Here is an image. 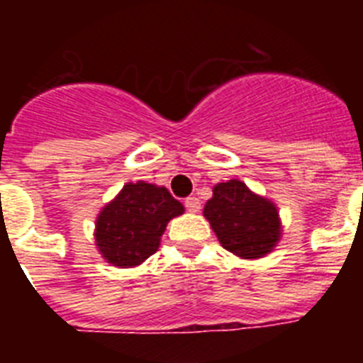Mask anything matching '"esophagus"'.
Wrapping results in <instances>:
<instances>
[{
	"label": "esophagus",
	"mask_w": 363,
	"mask_h": 363,
	"mask_svg": "<svg viewBox=\"0 0 363 363\" xmlns=\"http://www.w3.org/2000/svg\"><path fill=\"white\" fill-rule=\"evenodd\" d=\"M184 207H186V211H190V213H198V211L201 209V201H199L198 198H186L184 199Z\"/></svg>",
	"instance_id": "esophagus-1"
}]
</instances>
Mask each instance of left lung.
Segmentation results:
<instances>
[{
	"label": "left lung",
	"instance_id": "1",
	"mask_svg": "<svg viewBox=\"0 0 363 363\" xmlns=\"http://www.w3.org/2000/svg\"><path fill=\"white\" fill-rule=\"evenodd\" d=\"M203 215L222 247L241 258H262L281 238L275 205L235 179L216 184Z\"/></svg>",
	"mask_w": 363,
	"mask_h": 363
}]
</instances>
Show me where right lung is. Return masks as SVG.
<instances>
[{"mask_svg": "<svg viewBox=\"0 0 363 363\" xmlns=\"http://www.w3.org/2000/svg\"><path fill=\"white\" fill-rule=\"evenodd\" d=\"M167 188L147 182H128L96 222V242L104 258L118 267H131L152 256L173 216L182 215Z\"/></svg>", "mask_w": 363, "mask_h": 363, "instance_id": "add662e5", "label": "right lung"}]
</instances>
